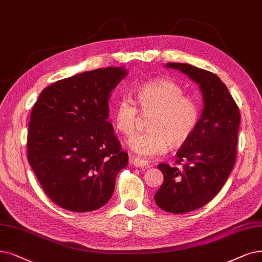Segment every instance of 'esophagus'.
<instances>
[{
	"label": "esophagus",
	"instance_id": "esophagus-1",
	"mask_svg": "<svg viewBox=\"0 0 262 262\" xmlns=\"http://www.w3.org/2000/svg\"><path fill=\"white\" fill-rule=\"evenodd\" d=\"M130 163L137 167H145V169H148V167H150V164L148 163V161L135 158L134 156H130Z\"/></svg>",
	"mask_w": 262,
	"mask_h": 262
}]
</instances>
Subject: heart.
<instances>
[{
  "label": "heart",
  "instance_id": "b5f03b06",
  "mask_svg": "<svg viewBox=\"0 0 262 262\" xmlns=\"http://www.w3.org/2000/svg\"><path fill=\"white\" fill-rule=\"evenodd\" d=\"M135 103L130 95H123L115 108L116 128L124 135H132L142 115H150L148 131L129 140V147L144 158L163 155L169 147L184 143L194 131L199 120V106L191 98L184 97L176 82L159 78L143 83L137 90ZM139 106L138 109L136 105Z\"/></svg>",
  "mask_w": 262,
  "mask_h": 262
}]
</instances>
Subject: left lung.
I'll return each mask as SVG.
<instances>
[{"instance_id": "obj_1", "label": "left lung", "mask_w": 262, "mask_h": 262, "mask_svg": "<svg viewBox=\"0 0 262 262\" xmlns=\"http://www.w3.org/2000/svg\"><path fill=\"white\" fill-rule=\"evenodd\" d=\"M200 85L204 108L192 134L177 151L176 164H158L162 185L155 194L161 210L184 214L210 202L221 191L236 158L241 115L228 88L216 74L186 63H167Z\"/></svg>"}]
</instances>
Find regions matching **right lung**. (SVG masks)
<instances>
[{
    "label": "right lung",
    "mask_w": 262,
    "mask_h": 262,
    "mask_svg": "<svg viewBox=\"0 0 262 262\" xmlns=\"http://www.w3.org/2000/svg\"><path fill=\"white\" fill-rule=\"evenodd\" d=\"M122 68L97 69L58 80L31 112L28 161L50 200L64 210H98L111 199L129 156L108 118L111 91Z\"/></svg>",
    "instance_id": "right-lung-1"
}]
</instances>
